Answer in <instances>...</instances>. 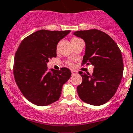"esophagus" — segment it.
Listing matches in <instances>:
<instances>
[{
    "instance_id": "esophagus-1",
    "label": "esophagus",
    "mask_w": 133,
    "mask_h": 133,
    "mask_svg": "<svg viewBox=\"0 0 133 133\" xmlns=\"http://www.w3.org/2000/svg\"><path fill=\"white\" fill-rule=\"evenodd\" d=\"M71 73L72 75H76L77 74V71H75V70H71Z\"/></svg>"
}]
</instances>
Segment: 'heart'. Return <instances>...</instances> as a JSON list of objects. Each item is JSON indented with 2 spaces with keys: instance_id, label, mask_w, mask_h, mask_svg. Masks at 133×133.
I'll list each match as a JSON object with an SVG mask.
<instances>
[{
  "instance_id": "obj_1",
  "label": "heart",
  "mask_w": 133,
  "mask_h": 133,
  "mask_svg": "<svg viewBox=\"0 0 133 133\" xmlns=\"http://www.w3.org/2000/svg\"><path fill=\"white\" fill-rule=\"evenodd\" d=\"M79 39H77V38H73V39H71V42H73V41H77V40H79ZM69 64H71V63H70L69 62Z\"/></svg>"
}]
</instances>
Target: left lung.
<instances>
[{"mask_svg":"<svg viewBox=\"0 0 133 133\" xmlns=\"http://www.w3.org/2000/svg\"><path fill=\"white\" fill-rule=\"evenodd\" d=\"M73 35L85 42L82 64L94 66L92 75L79 72L82 77V83L77 88L79 96L90 105H103L114 96L122 78L121 51L111 37L98 30L75 31Z\"/></svg>","mask_w":133,"mask_h":133,"instance_id":"obj_1","label":"left lung"}]
</instances>
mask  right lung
I'll use <instances>...</instances> for the list:
<instances>
[{"mask_svg": "<svg viewBox=\"0 0 133 133\" xmlns=\"http://www.w3.org/2000/svg\"><path fill=\"white\" fill-rule=\"evenodd\" d=\"M70 32L40 30L26 37L17 48L14 77L21 92L32 103L46 106L60 98L71 72L65 67L50 72L47 64L49 58L56 57L57 45Z\"/></svg>", "mask_w": 133, "mask_h": 133, "instance_id": "1", "label": "right lung"}]
</instances>
